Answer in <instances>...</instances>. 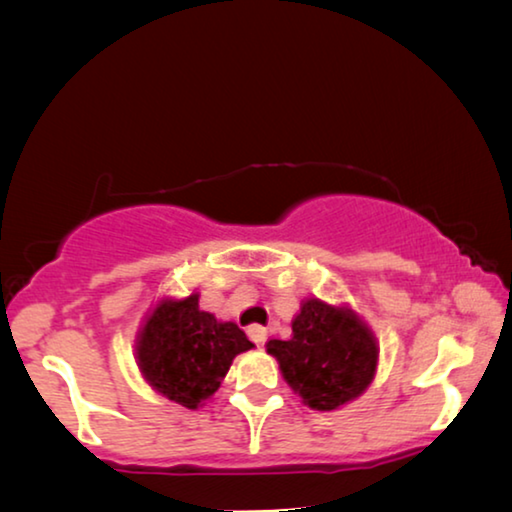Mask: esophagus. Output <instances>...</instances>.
<instances>
[{
	"instance_id": "obj_1",
	"label": "esophagus",
	"mask_w": 512,
	"mask_h": 512,
	"mask_svg": "<svg viewBox=\"0 0 512 512\" xmlns=\"http://www.w3.org/2000/svg\"><path fill=\"white\" fill-rule=\"evenodd\" d=\"M248 334H250V339H253L255 343H262L266 339V327L259 325V323H253V325L248 327Z\"/></svg>"
}]
</instances>
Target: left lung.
<instances>
[{
	"label": "left lung",
	"instance_id": "left-lung-1",
	"mask_svg": "<svg viewBox=\"0 0 512 512\" xmlns=\"http://www.w3.org/2000/svg\"><path fill=\"white\" fill-rule=\"evenodd\" d=\"M291 327V339L268 341L266 350L305 404L332 411L366 391L379 352L375 336L352 311L307 300Z\"/></svg>",
	"mask_w": 512,
	"mask_h": 512
}]
</instances>
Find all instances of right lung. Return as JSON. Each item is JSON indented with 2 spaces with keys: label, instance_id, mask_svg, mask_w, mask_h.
<instances>
[{
  "label": "right lung",
  "instance_id": "obj_1",
  "mask_svg": "<svg viewBox=\"0 0 512 512\" xmlns=\"http://www.w3.org/2000/svg\"><path fill=\"white\" fill-rule=\"evenodd\" d=\"M253 348L237 323L198 309V296L164 302L153 311L137 343V361L155 391L198 409L219 391L239 352Z\"/></svg>",
  "mask_w": 512,
  "mask_h": 512
}]
</instances>
